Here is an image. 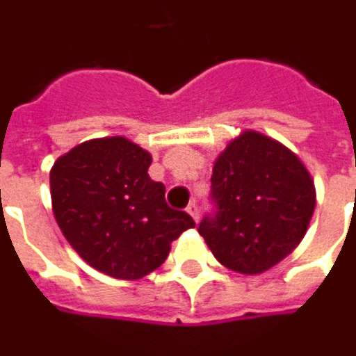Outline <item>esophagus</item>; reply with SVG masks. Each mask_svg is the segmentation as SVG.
Wrapping results in <instances>:
<instances>
[{"mask_svg":"<svg viewBox=\"0 0 356 356\" xmlns=\"http://www.w3.org/2000/svg\"><path fill=\"white\" fill-rule=\"evenodd\" d=\"M186 212L191 213V218H193V220L198 221V206H196L195 202L188 204V206H186Z\"/></svg>","mask_w":356,"mask_h":356,"instance_id":"esophagus-1","label":"esophagus"}]
</instances>
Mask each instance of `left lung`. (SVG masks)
I'll use <instances>...</instances> for the list:
<instances>
[{
	"instance_id": "1",
	"label": "left lung",
	"mask_w": 356,
	"mask_h": 356,
	"mask_svg": "<svg viewBox=\"0 0 356 356\" xmlns=\"http://www.w3.org/2000/svg\"><path fill=\"white\" fill-rule=\"evenodd\" d=\"M216 212L198 233L218 262L256 275L299 245L316 206L305 163L270 136L245 131L218 156L212 171Z\"/></svg>"
}]
</instances>
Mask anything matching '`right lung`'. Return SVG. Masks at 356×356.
Instances as JSON below:
<instances>
[{"instance_id": "add662e5", "label": "right lung", "mask_w": 356, "mask_h": 356, "mask_svg": "<svg viewBox=\"0 0 356 356\" xmlns=\"http://www.w3.org/2000/svg\"><path fill=\"white\" fill-rule=\"evenodd\" d=\"M152 156L125 136L94 138L57 158L49 171L51 206L69 245L94 270L140 280L160 268L171 243L195 227L165 202L152 181Z\"/></svg>"}]
</instances>
